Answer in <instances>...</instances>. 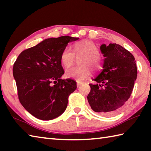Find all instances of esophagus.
I'll return each instance as SVG.
<instances>
[{"mask_svg": "<svg viewBox=\"0 0 151 151\" xmlns=\"http://www.w3.org/2000/svg\"><path fill=\"white\" fill-rule=\"evenodd\" d=\"M81 84H82L81 83H79V82H77V87H78V86H80Z\"/></svg>", "mask_w": 151, "mask_h": 151, "instance_id": "obj_1", "label": "esophagus"}]
</instances>
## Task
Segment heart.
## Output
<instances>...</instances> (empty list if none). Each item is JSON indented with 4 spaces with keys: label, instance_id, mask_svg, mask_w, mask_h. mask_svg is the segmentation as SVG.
Instances as JSON below:
<instances>
[{
    "label": "heart",
    "instance_id": "1",
    "mask_svg": "<svg viewBox=\"0 0 151 151\" xmlns=\"http://www.w3.org/2000/svg\"><path fill=\"white\" fill-rule=\"evenodd\" d=\"M99 54V48L96 45L89 40H83L74 45V52L69 48L66 47L60 55V63L65 68H69L73 65L76 58H82L80 60L81 66L73 67L66 70L67 77L75 78L82 82L90 75V67L94 69H99L103 59Z\"/></svg>",
    "mask_w": 151,
    "mask_h": 151
}]
</instances>
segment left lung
<instances>
[{
	"label": "left lung",
	"mask_w": 151,
	"mask_h": 151,
	"mask_svg": "<svg viewBox=\"0 0 151 151\" xmlns=\"http://www.w3.org/2000/svg\"><path fill=\"white\" fill-rule=\"evenodd\" d=\"M104 57L103 70L89 84L88 103L102 115H114L123 109L133 90L137 76L134 56L116 43L101 46Z\"/></svg>",
	"instance_id": "1"
}]
</instances>
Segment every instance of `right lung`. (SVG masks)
<instances>
[{"instance_id":"obj_1","label":"right lung","mask_w":151,"mask_h":151,"mask_svg":"<svg viewBox=\"0 0 151 151\" xmlns=\"http://www.w3.org/2000/svg\"><path fill=\"white\" fill-rule=\"evenodd\" d=\"M78 38L63 36L45 39L22 51L13 65L20 103L36 118L49 121L62 114L76 82L61 79L65 73L60 55L68 43Z\"/></svg>"}]
</instances>
